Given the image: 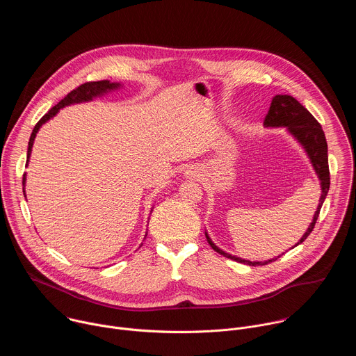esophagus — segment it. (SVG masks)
Returning <instances> with one entry per match:
<instances>
[{
    "label": "esophagus",
    "instance_id": "obj_1",
    "mask_svg": "<svg viewBox=\"0 0 356 356\" xmlns=\"http://www.w3.org/2000/svg\"><path fill=\"white\" fill-rule=\"evenodd\" d=\"M186 175H187V177H190V179H195V177H198V172H197L195 169H190V170H187V172H186Z\"/></svg>",
    "mask_w": 356,
    "mask_h": 356
}]
</instances>
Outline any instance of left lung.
I'll return each mask as SVG.
<instances>
[{"instance_id": "8db88e82", "label": "left lung", "mask_w": 356, "mask_h": 356, "mask_svg": "<svg viewBox=\"0 0 356 356\" xmlns=\"http://www.w3.org/2000/svg\"><path fill=\"white\" fill-rule=\"evenodd\" d=\"M264 124L266 127H286L289 129V132L304 146L306 149L307 155L310 156V161L313 163V168L318 176V179L321 180V198L318 202V207L317 211L314 214L313 222L310 224L309 229L306 231L301 236V239L294 245H300L301 242H304L307 239V236L312 234V231L314 229V225L317 222V218L320 216V210L323 207V202L327 197V193L330 190V168H328V147H327V139L324 135V131L320 125V122L310 114V111L302 107L298 101L291 97V95H275L272 99V104L270 108L265 117ZM206 238L209 241V243L211 245V248L218 252L220 255L249 265V266H259V265H268L276 259H270L266 262H250L246 259H241L238 257H232L229 253H225L224 250H221L218 246H216L213 243V241L210 239V236L206 234ZM293 246V248H294Z\"/></svg>"}]
</instances>
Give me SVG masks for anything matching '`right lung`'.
<instances>
[{"mask_svg": "<svg viewBox=\"0 0 356 356\" xmlns=\"http://www.w3.org/2000/svg\"><path fill=\"white\" fill-rule=\"evenodd\" d=\"M120 84L117 83H110L108 80H101V81H87L81 86H79L77 88H74L73 91H70L62 101H59V103L50 108L39 121L38 124L35 125L32 134H31V138H29V143H28V161H29V156H31V150H32V145H33V140H35V136H36V132L39 131V128L42 127V124H44L47 120H50L52 117H55L60 108H63L65 106H70V104H74V103H83V101H90L92 97L95 95H99V94H104L106 91L108 90H113V88H117ZM28 161H26V165H28ZM22 184H25V175H24V179H22Z\"/></svg>", "mask_w": 356, "mask_h": 356, "instance_id": "add662e5", "label": "right lung"}]
</instances>
